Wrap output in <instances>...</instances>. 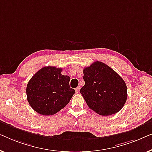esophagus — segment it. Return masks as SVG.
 I'll return each instance as SVG.
<instances>
[{"label":"esophagus","instance_id":"34e87169","mask_svg":"<svg viewBox=\"0 0 152 152\" xmlns=\"http://www.w3.org/2000/svg\"><path fill=\"white\" fill-rule=\"evenodd\" d=\"M80 86L77 87L75 89V90H76V93H78L79 91H80Z\"/></svg>","mask_w":152,"mask_h":152}]
</instances>
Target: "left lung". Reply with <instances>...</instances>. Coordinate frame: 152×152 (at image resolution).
Here are the masks:
<instances>
[{"label":"left lung","mask_w":152,"mask_h":152,"mask_svg":"<svg viewBox=\"0 0 152 152\" xmlns=\"http://www.w3.org/2000/svg\"><path fill=\"white\" fill-rule=\"evenodd\" d=\"M85 85L80 92L89 107L101 116L118 112L127 98V85L114 69L96 61L83 69Z\"/></svg>","instance_id":"1"}]
</instances>
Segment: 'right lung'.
<instances>
[{
	"mask_svg": "<svg viewBox=\"0 0 152 152\" xmlns=\"http://www.w3.org/2000/svg\"><path fill=\"white\" fill-rule=\"evenodd\" d=\"M61 68L44 67L32 76L27 85V101L38 114H56L69 103L75 90L70 88L69 76L61 74Z\"/></svg>",
	"mask_w": 152,
	"mask_h": 152,
	"instance_id": "right-lung-1",
	"label": "right lung"
}]
</instances>
